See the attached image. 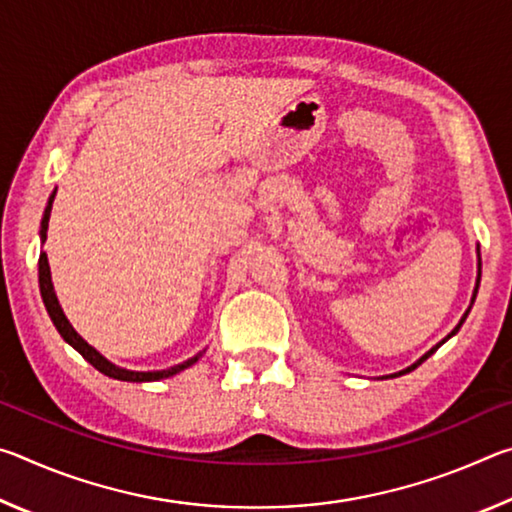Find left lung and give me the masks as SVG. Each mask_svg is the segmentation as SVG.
I'll list each match as a JSON object with an SVG mask.
<instances>
[{
    "label": "left lung",
    "instance_id": "obj_1",
    "mask_svg": "<svg viewBox=\"0 0 512 512\" xmlns=\"http://www.w3.org/2000/svg\"><path fill=\"white\" fill-rule=\"evenodd\" d=\"M476 291H479V280H476V289H474V298H476ZM474 298H472V302H474ZM467 314H470V309H467ZM467 314H465V316H463V318H461V323H458V327H456V329H454V332H452V334H449V336H447V339H452V336H454V334H456V332H458V329H461V325H463V323H465V318H467ZM447 339H445V341H447ZM445 341H443V343H445ZM436 348H438V345H436ZM436 348H433V350H429V352H427V354H424V357H422V359H420V361H415V363H413V366H409V368H406V370H402V372H397V375H393V377H400V375H406V372H411V370H415V368H418V366H420V363H422V361H427V359H429V357H431V354H433V352H436Z\"/></svg>",
    "mask_w": 512,
    "mask_h": 512
}]
</instances>
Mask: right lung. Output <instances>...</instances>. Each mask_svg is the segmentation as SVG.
<instances>
[{"mask_svg": "<svg viewBox=\"0 0 512 512\" xmlns=\"http://www.w3.org/2000/svg\"><path fill=\"white\" fill-rule=\"evenodd\" d=\"M54 196L56 192L49 196V203H47V210H45V216H42V241L47 239V225H49V214H51V203H54ZM38 280H40V293H42V300H45V307L49 311L51 320H54L56 329L60 332V336L72 345V348L79 350L83 354V359H88L94 368H97L99 372H103V375H108L112 379H121V381H158V379H164V377H171L176 375V372L185 370L192 366V363L198 361V357L201 354H196V357L187 359L183 363H178V366H173L169 370H155V372H133V370H124V368H117L115 363H110L108 359H103L101 354L92 348V345L85 343L79 334H76V329L69 325V320L65 318L63 309H60L58 305V298L54 293V284H51V273H49V262H47V255L40 253V259H38Z\"/></svg>", "mask_w": 512, "mask_h": 512, "instance_id": "obj_1", "label": "right lung"}]
</instances>
